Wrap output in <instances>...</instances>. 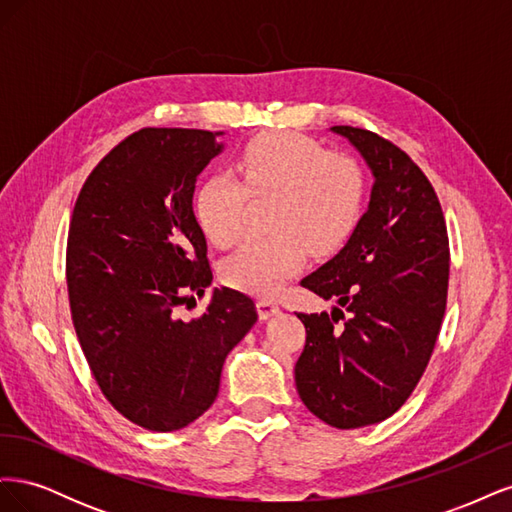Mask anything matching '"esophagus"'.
<instances>
[{
    "mask_svg": "<svg viewBox=\"0 0 512 512\" xmlns=\"http://www.w3.org/2000/svg\"><path fill=\"white\" fill-rule=\"evenodd\" d=\"M256 309H258V316L260 320H267L275 314H280V305H277L273 299H258L256 301Z\"/></svg>",
    "mask_w": 512,
    "mask_h": 512,
    "instance_id": "obj_1",
    "label": "esophagus"
}]
</instances>
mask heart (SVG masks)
Returning a JSON list of instances; mask_svg holds the SVG:
<instances>
[{"instance_id":"1","label":"heart","mask_w":512,"mask_h":512,"mask_svg":"<svg viewBox=\"0 0 512 512\" xmlns=\"http://www.w3.org/2000/svg\"><path fill=\"white\" fill-rule=\"evenodd\" d=\"M241 183L224 173L207 177L194 196L200 230L228 247L245 230L250 196L273 198L267 237L247 239L222 267L235 290L271 294L307 258L342 247L361 220L365 175L348 156L327 153L312 138L294 132L260 136L235 162Z\"/></svg>"}]
</instances>
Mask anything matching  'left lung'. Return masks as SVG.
I'll use <instances>...</instances> for the list:
<instances>
[{"mask_svg":"<svg viewBox=\"0 0 512 512\" xmlns=\"http://www.w3.org/2000/svg\"><path fill=\"white\" fill-rule=\"evenodd\" d=\"M335 134L374 175L348 243L301 286L333 312L297 314L305 348L294 382L307 410L337 429L374 425L412 395L431 359L448 292V235L433 185L406 151L352 126Z\"/></svg>","mask_w":512,"mask_h":512,"instance_id":"8db88e82","label":"left lung"}]
</instances>
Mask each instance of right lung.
<instances>
[{
    "label": "right lung",
    "mask_w": 512,
    "mask_h": 512,
    "mask_svg": "<svg viewBox=\"0 0 512 512\" xmlns=\"http://www.w3.org/2000/svg\"><path fill=\"white\" fill-rule=\"evenodd\" d=\"M218 136L130 134L91 170L72 211L66 277L76 337L104 397L149 431L181 429L211 408L228 352L258 320L254 301L224 286L203 316L177 318L213 280L192 198L196 177L224 149Z\"/></svg>",
    "instance_id": "obj_1"
}]
</instances>
